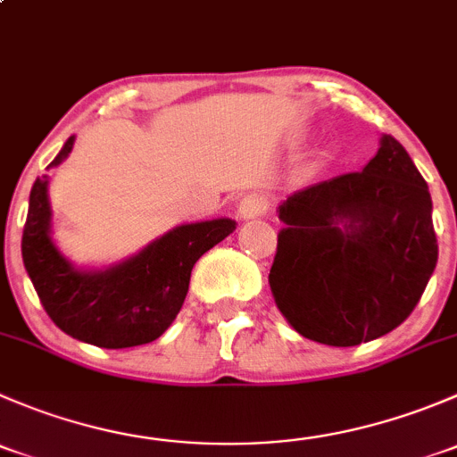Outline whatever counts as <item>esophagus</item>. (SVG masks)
<instances>
[{"label":"esophagus","mask_w":457,"mask_h":457,"mask_svg":"<svg viewBox=\"0 0 457 457\" xmlns=\"http://www.w3.org/2000/svg\"><path fill=\"white\" fill-rule=\"evenodd\" d=\"M265 201L261 199L258 195H247L243 196L241 203H238V216L243 220H250V219H258V216L265 214Z\"/></svg>","instance_id":"34e87169"}]
</instances>
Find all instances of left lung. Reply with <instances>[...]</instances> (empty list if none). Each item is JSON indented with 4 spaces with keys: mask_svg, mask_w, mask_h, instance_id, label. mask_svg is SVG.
Returning a JSON list of instances; mask_svg holds the SVG:
<instances>
[{
    "mask_svg": "<svg viewBox=\"0 0 457 457\" xmlns=\"http://www.w3.org/2000/svg\"><path fill=\"white\" fill-rule=\"evenodd\" d=\"M431 195L411 156L382 135L361 172L294 192L278 205L270 287L305 338L356 347L400 325L437 262Z\"/></svg>",
    "mask_w": 457,
    "mask_h": 457,
    "instance_id": "obj_1",
    "label": "left lung"
}]
</instances>
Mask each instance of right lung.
Wrapping results in <instances>:
<instances>
[{"label":"right lung","instance_id":"right-lung-1","mask_svg":"<svg viewBox=\"0 0 457 457\" xmlns=\"http://www.w3.org/2000/svg\"><path fill=\"white\" fill-rule=\"evenodd\" d=\"M75 145L63 143L50 168H57ZM237 229V220L212 219L179 225L114 265L75 267L53 241L48 174L30 190L21 237V258L46 314L81 343L126 349L159 338L181 312L192 267L207 250Z\"/></svg>","mask_w":457,"mask_h":457}]
</instances>
